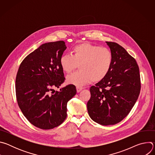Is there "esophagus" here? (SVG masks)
<instances>
[{"instance_id": "esophagus-1", "label": "esophagus", "mask_w": 155, "mask_h": 155, "mask_svg": "<svg viewBox=\"0 0 155 155\" xmlns=\"http://www.w3.org/2000/svg\"><path fill=\"white\" fill-rule=\"evenodd\" d=\"M83 89V87H78V86H77V93H79V92H80Z\"/></svg>"}]
</instances>
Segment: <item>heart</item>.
<instances>
[{
    "label": "heart",
    "instance_id": "heart-1",
    "mask_svg": "<svg viewBox=\"0 0 155 155\" xmlns=\"http://www.w3.org/2000/svg\"><path fill=\"white\" fill-rule=\"evenodd\" d=\"M72 56L63 54L59 64L62 70L67 74L72 72L79 65L80 71L68 75V84L82 86L91 81L99 82L108 74L113 64V54L109 49L84 42L75 45Z\"/></svg>",
    "mask_w": 155,
    "mask_h": 155
}]
</instances>
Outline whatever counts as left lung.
Returning <instances> with one entry per match:
<instances>
[{
    "mask_svg": "<svg viewBox=\"0 0 155 155\" xmlns=\"http://www.w3.org/2000/svg\"><path fill=\"white\" fill-rule=\"evenodd\" d=\"M113 54L108 74L90 87L87 112L96 123L114 125L123 120L136 102L140 91L139 66L134 58L115 42L106 41Z\"/></svg>",
    "mask_w": 155,
    "mask_h": 155,
    "instance_id": "left-lung-1",
    "label": "left lung"
}]
</instances>
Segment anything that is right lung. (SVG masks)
Segmentation results:
<instances>
[{"label":"right lung","mask_w":155,"mask_h":155,"mask_svg":"<svg viewBox=\"0 0 155 155\" xmlns=\"http://www.w3.org/2000/svg\"><path fill=\"white\" fill-rule=\"evenodd\" d=\"M64 41L42 44L21 63L16 78V95L25 117L34 126L50 129L67 117V104L77 93L69 84L59 88L65 78L59 64L66 49Z\"/></svg>","instance_id":"right-lung-1"}]
</instances>
